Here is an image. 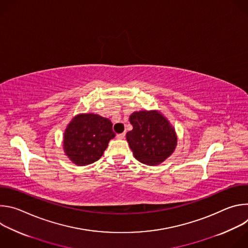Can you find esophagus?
<instances>
[{
    "label": "esophagus",
    "mask_w": 248,
    "mask_h": 248,
    "mask_svg": "<svg viewBox=\"0 0 248 248\" xmlns=\"http://www.w3.org/2000/svg\"><path fill=\"white\" fill-rule=\"evenodd\" d=\"M125 137V132H123V133H119L117 134V138L119 139H124Z\"/></svg>",
    "instance_id": "1"
}]
</instances>
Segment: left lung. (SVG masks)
<instances>
[{"instance_id":"1","label":"left lung","mask_w":248,"mask_h":248,"mask_svg":"<svg viewBox=\"0 0 248 248\" xmlns=\"http://www.w3.org/2000/svg\"><path fill=\"white\" fill-rule=\"evenodd\" d=\"M132 130L126 139L139 162L154 166L165 161L174 150L176 135L170 123L156 111L135 112L129 117Z\"/></svg>"}]
</instances>
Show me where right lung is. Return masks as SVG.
I'll list each match as a JSON object with an SVG mask.
<instances>
[{
    "label": "right lung",
    "mask_w": 248,
    "mask_h": 248,
    "mask_svg": "<svg viewBox=\"0 0 248 248\" xmlns=\"http://www.w3.org/2000/svg\"><path fill=\"white\" fill-rule=\"evenodd\" d=\"M110 120L94 114L77 116L67 125L63 149L75 164L85 166L98 161L115 137Z\"/></svg>",
    "instance_id": "obj_1"
}]
</instances>
